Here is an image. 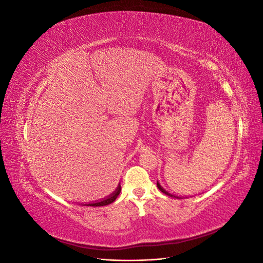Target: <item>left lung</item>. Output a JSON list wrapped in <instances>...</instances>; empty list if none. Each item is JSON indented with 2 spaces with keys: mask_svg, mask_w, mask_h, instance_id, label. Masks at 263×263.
Wrapping results in <instances>:
<instances>
[{
  "mask_svg": "<svg viewBox=\"0 0 263 263\" xmlns=\"http://www.w3.org/2000/svg\"><path fill=\"white\" fill-rule=\"evenodd\" d=\"M157 186H158V189L161 191L162 193H164L165 195H168V196H171V197H176V198H179V200H181V198H184V196H177V195H174V194H171V193H169L168 191H165L161 185H160V183H159V181H157ZM187 198V197H186Z\"/></svg>",
  "mask_w": 263,
  "mask_h": 263,
  "instance_id": "1",
  "label": "left lung"
}]
</instances>
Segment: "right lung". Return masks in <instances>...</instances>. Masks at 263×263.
I'll return each mask as SVG.
<instances>
[{"mask_svg": "<svg viewBox=\"0 0 263 263\" xmlns=\"http://www.w3.org/2000/svg\"><path fill=\"white\" fill-rule=\"evenodd\" d=\"M119 193H121V184H118L116 190L110 195H108V196H106L104 198H102V200H100V201H95V202H91V203H87V204H82V205H84V206H94V208H97V206H105V205H108L110 203H113L117 198V196L119 195Z\"/></svg>", "mask_w": 263, "mask_h": 263, "instance_id": "obj_1", "label": "right lung"}]
</instances>
